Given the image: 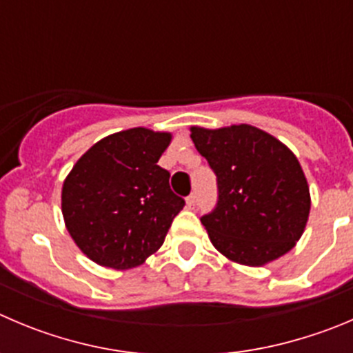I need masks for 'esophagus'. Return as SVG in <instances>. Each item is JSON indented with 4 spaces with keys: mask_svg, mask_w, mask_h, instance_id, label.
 <instances>
[{
    "mask_svg": "<svg viewBox=\"0 0 353 353\" xmlns=\"http://www.w3.org/2000/svg\"><path fill=\"white\" fill-rule=\"evenodd\" d=\"M187 208H194L196 206V203H197V196L196 194H190L189 197H187Z\"/></svg>",
    "mask_w": 353,
    "mask_h": 353,
    "instance_id": "34e87169",
    "label": "esophagus"
}]
</instances>
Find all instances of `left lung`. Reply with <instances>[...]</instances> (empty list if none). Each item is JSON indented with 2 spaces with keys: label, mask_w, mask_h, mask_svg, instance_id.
<instances>
[{
  "label": "left lung",
  "mask_w": 353,
  "mask_h": 353,
  "mask_svg": "<svg viewBox=\"0 0 353 353\" xmlns=\"http://www.w3.org/2000/svg\"><path fill=\"white\" fill-rule=\"evenodd\" d=\"M216 174L218 203L201 218L223 256L261 267L294 248L310 213V190L296 156L251 124L190 128Z\"/></svg>",
  "instance_id": "left-lung-1"
}]
</instances>
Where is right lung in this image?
<instances>
[{"label": "right lung", "mask_w": 353, "mask_h": 353, "mask_svg": "<svg viewBox=\"0 0 353 353\" xmlns=\"http://www.w3.org/2000/svg\"><path fill=\"white\" fill-rule=\"evenodd\" d=\"M171 133L130 128L90 147L62 185V214L76 246L114 270L142 265L164 243L185 201L157 164Z\"/></svg>", "instance_id": "1"}]
</instances>
